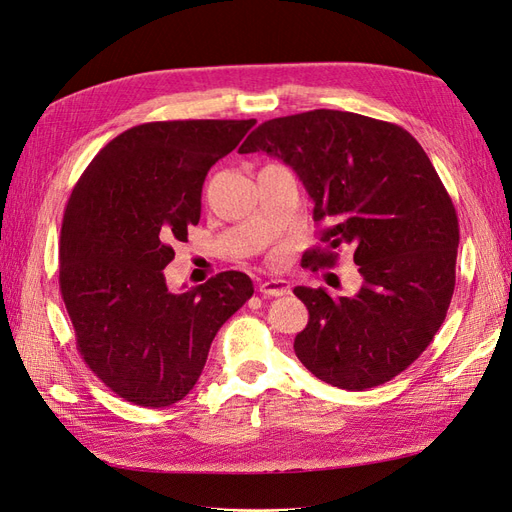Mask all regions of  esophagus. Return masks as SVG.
Segmentation results:
<instances>
[{"label":"esophagus","instance_id":"34e87169","mask_svg":"<svg viewBox=\"0 0 512 512\" xmlns=\"http://www.w3.org/2000/svg\"><path fill=\"white\" fill-rule=\"evenodd\" d=\"M259 291L268 297H280V295H289L291 293V282L285 278H270L266 282H261Z\"/></svg>","mask_w":512,"mask_h":512}]
</instances>
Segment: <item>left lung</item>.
Wrapping results in <instances>:
<instances>
[{
  "instance_id": "left-lung-1",
  "label": "left lung",
  "mask_w": 512,
  "mask_h": 512,
  "mask_svg": "<svg viewBox=\"0 0 512 512\" xmlns=\"http://www.w3.org/2000/svg\"><path fill=\"white\" fill-rule=\"evenodd\" d=\"M253 151L289 164L327 221L306 266L331 268L352 244L363 278L352 297L295 287L310 312L297 358L344 390L390 382L430 346L456 287L458 215L426 151L401 126L335 109L263 122L240 147Z\"/></svg>"
}]
</instances>
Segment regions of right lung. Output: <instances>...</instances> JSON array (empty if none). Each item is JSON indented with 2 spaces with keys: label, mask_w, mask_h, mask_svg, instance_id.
Returning <instances> with one entry per match:
<instances>
[{
  "label": "right lung",
  "mask_w": 512,
  "mask_h": 512,
  "mask_svg": "<svg viewBox=\"0 0 512 512\" xmlns=\"http://www.w3.org/2000/svg\"><path fill=\"white\" fill-rule=\"evenodd\" d=\"M255 120H173L124 130L92 158L65 208L59 285L75 342L120 399L168 407L194 388L221 325L253 295L230 270L173 293L170 242L200 221L206 173Z\"/></svg>",
  "instance_id": "add662e5"
}]
</instances>
